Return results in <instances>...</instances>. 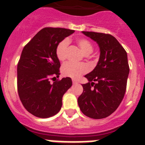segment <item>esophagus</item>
<instances>
[{
  "instance_id": "34e87169",
  "label": "esophagus",
  "mask_w": 145,
  "mask_h": 145,
  "mask_svg": "<svg viewBox=\"0 0 145 145\" xmlns=\"http://www.w3.org/2000/svg\"><path fill=\"white\" fill-rule=\"evenodd\" d=\"M72 84H78V81H77V80H72Z\"/></svg>"
}]
</instances>
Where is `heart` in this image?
<instances>
[{
    "mask_svg": "<svg viewBox=\"0 0 145 145\" xmlns=\"http://www.w3.org/2000/svg\"><path fill=\"white\" fill-rule=\"evenodd\" d=\"M67 38L62 40L59 43L56 48V55L59 61H64L67 57V48L69 45ZM77 43L86 55L90 54L93 52V47L92 43L86 38H78ZM88 71V67L86 64H76L72 62H67L61 67V73L64 76L76 79L81 76L83 74Z\"/></svg>",
    "mask_w": 145,
    "mask_h": 145,
    "instance_id": "heart-1",
    "label": "heart"
}]
</instances>
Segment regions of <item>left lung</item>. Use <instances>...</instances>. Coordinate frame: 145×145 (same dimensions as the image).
<instances>
[{
  "label": "left lung",
  "mask_w": 145,
  "mask_h": 145,
  "mask_svg": "<svg viewBox=\"0 0 145 145\" xmlns=\"http://www.w3.org/2000/svg\"><path fill=\"white\" fill-rule=\"evenodd\" d=\"M97 43L100 56L97 65L85 75L83 93L78 99L80 110L93 119L105 118L116 110L122 102L129 73L127 53L110 34L83 31Z\"/></svg>",
  "instance_id": "left-lung-1"
}]
</instances>
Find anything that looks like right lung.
Wrapping results in <instances>:
<instances>
[{
    "label": "right lung",
    "mask_w": 145,
    "mask_h": 145,
    "mask_svg": "<svg viewBox=\"0 0 145 145\" xmlns=\"http://www.w3.org/2000/svg\"><path fill=\"white\" fill-rule=\"evenodd\" d=\"M74 32L45 27L23 48L17 65V90L23 106L33 116L47 118L59 112L62 97L71 87L72 80L67 77L52 84L49 79L60 74L57 45Z\"/></svg>",
    "instance_id": "obj_1"
}]
</instances>
